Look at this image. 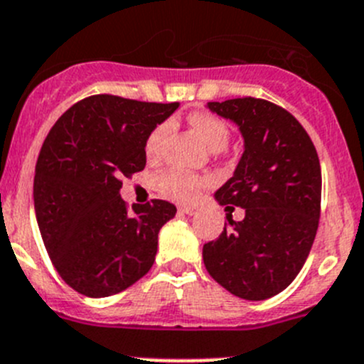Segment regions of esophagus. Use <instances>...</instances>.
Returning a JSON list of instances; mask_svg holds the SVG:
<instances>
[{
	"label": "esophagus",
	"mask_w": 364,
	"mask_h": 364,
	"mask_svg": "<svg viewBox=\"0 0 364 364\" xmlns=\"http://www.w3.org/2000/svg\"><path fill=\"white\" fill-rule=\"evenodd\" d=\"M178 210L182 212V214H187V215H194L198 214V207H194V205H182Z\"/></svg>",
	"instance_id": "34e87169"
}]
</instances>
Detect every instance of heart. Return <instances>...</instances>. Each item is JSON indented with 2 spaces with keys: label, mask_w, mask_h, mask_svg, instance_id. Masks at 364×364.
I'll return each instance as SVG.
<instances>
[{
  "label": "heart",
  "mask_w": 364,
  "mask_h": 364,
  "mask_svg": "<svg viewBox=\"0 0 364 364\" xmlns=\"http://www.w3.org/2000/svg\"><path fill=\"white\" fill-rule=\"evenodd\" d=\"M189 122L196 129V132L201 136V139H203L208 149L214 150V152H221V150L226 149L230 139V129L221 118L198 111V113L191 114ZM168 134H170V124L168 122L157 125L150 132L145 141V154L149 159L159 157V154L163 152L164 143H166ZM205 183H207V181L198 177V175L171 168V170L159 173L156 181V187L163 196L171 198V200L191 201L198 196V193L203 189Z\"/></svg>",
  "instance_id": "1"
}]
</instances>
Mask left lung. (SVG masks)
<instances>
[{"label":"left lung","mask_w":364,"mask_h":364,"mask_svg":"<svg viewBox=\"0 0 364 364\" xmlns=\"http://www.w3.org/2000/svg\"><path fill=\"white\" fill-rule=\"evenodd\" d=\"M207 107L237 124L244 138L233 177L214 196L246 215L242 221L226 215L228 226L203 246V264L233 296L269 299L296 279L315 240L322 196L318 156L303 125L269 100L242 97Z\"/></svg>","instance_id":"obj_1"}]
</instances>
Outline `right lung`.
<instances>
[{"label": "right lung", "mask_w": 364, "mask_h": 364, "mask_svg": "<svg viewBox=\"0 0 364 364\" xmlns=\"http://www.w3.org/2000/svg\"><path fill=\"white\" fill-rule=\"evenodd\" d=\"M178 102L92 95L68 107L49 131L35 168L38 228L63 282L86 297H107L150 271L157 235L177 207L122 200V178L146 164L145 141Z\"/></svg>", "instance_id": "right-lung-1"}]
</instances>
